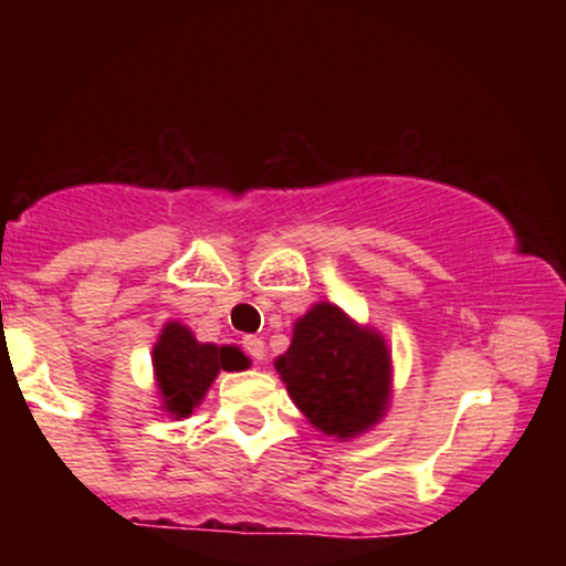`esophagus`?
Wrapping results in <instances>:
<instances>
[{
	"mask_svg": "<svg viewBox=\"0 0 566 566\" xmlns=\"http://www.w3.org/2000/svg\"><path fill=\"white\" fill-rule=\"evenodd\" d=\"M242 348L247 350V356H250L252 361H261L263 356H265V343L261 340V337H255V335H247L244 340H242Z\"/></svg>",
	"mask_w": 566,
	"mask_h": 566,
	"instance_id": "esophagus-1",
	"label": "esophagus"
}]
</instances>
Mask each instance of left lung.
<instances>
[{"label": "left lung", "instance_id": "left-lung-1", "mask_svg": "<svg viewBox=\"0 0 566 566\" xmlns=\"http://www.w3.org/2000/svg\"><path fill=\"white\" fill-rule=\"evenodd\" d=\"M276 369L297 409L329 437L348 439L382 418L391 356L373 329L356 327L333 303H319L292 329Z\"/></svg>", "mask_w": 566, "mask_h": 566}]
</instances>
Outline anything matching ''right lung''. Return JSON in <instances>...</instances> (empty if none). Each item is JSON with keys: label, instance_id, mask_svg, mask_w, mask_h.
Masks as SVG:
<instances>
[{"label": "right lung", "instance_id": "right-lung-1", "mask_svg": "<svg viewBox=\"0 0 566 566\" xmlns=\"http://www.w3.org/2000/svg\"><path fill=\"white\" fill-rule=\"evenodd\" d=\"M250 361L239 348L193 340L184 324H167L154 346V369L167 412L186 418L207 394L220 369H244Z\"/></svg>", "mask_w": 566, "mask_h": 566}]
</instances>
